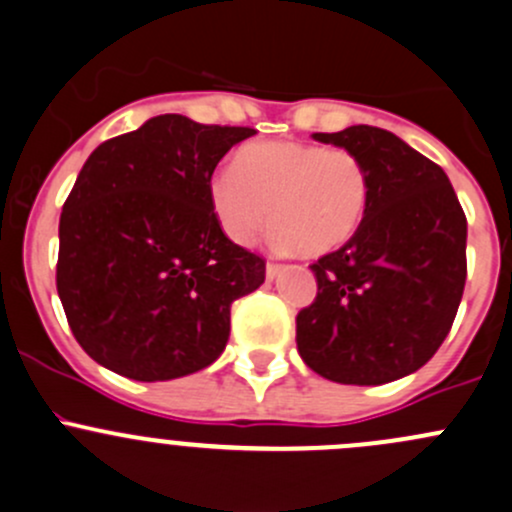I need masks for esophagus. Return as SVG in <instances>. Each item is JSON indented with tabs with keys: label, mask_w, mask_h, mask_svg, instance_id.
<instances>
[{
	"label": "esophagus",
	"mask_w": 512,
	"mask_h": 512,
	"mask_svg": "<svg viewBox=\"0 0 512 512\" xmlns=\"http://www.w3.org/2000/svg\"><path fill=\"white\" fill-rule=\"evenodd\" d=\"M278 273H281V263H271V261H268L266 263V278H268V281H273V278H276Z\"/></svg>",
	"instance_id": "34e87169"
}]
</instances>
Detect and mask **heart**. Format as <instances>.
<instances>
[{"label":"heart","instance_id":"obj_1","mask_svg":"<svg viewBox=\"0 0 512 512\" xmlns=\"http://www.w3.org/2000/svg\"><path fill=\"white\" fill-rule=\"evenodd\" d=\"M209 202L226 239L249 246L266 226L271 244L323 256L355 236L370 204V172L345 147L261 142L239 152L236 165L219 167Z\"/></svg>","mask_w":512,"mask_h":512}]
</instances>
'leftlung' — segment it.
I'll use <instances>...</instances> for the list:
<instances>
[{
  "label": "left lung",
  "instance_id": "1",
  "mask_svg": "<svg viewBox=\"0 0 512 512\" xmlns=\"http://www.w3.org/2000/svg\"><path fill=\"white\" fill-rule=\"evenodd\" d=\"M370 172L365 219L313 263L318 295L295 318L305 365L340 384H384L434 357L466 286V214L449 177L389 130L315 133Z\"/></svg>",
  "mask_w": 512,
  "mask_h": 512
}]
</instances>
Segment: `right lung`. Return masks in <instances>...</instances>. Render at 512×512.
<instances>
[{"label": "right lung", "instance_id": "add662e5", "mask_svg": "<svg viewBox=\"0 0 512 512\" xmlns=\"http://www.w3.org/2000/svg\"><path fill=\"white\" fill-rule=\"evenodd\" d=\"M254 133L167 113L91 152L63 204L56 288L98 365L162 382L224 352L231 303L261 286L266 261L226 239L209 182Z\"/></svg>", "mask_w": 512, "mask_h": 512}]
</instances>
